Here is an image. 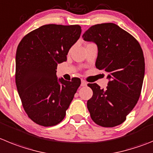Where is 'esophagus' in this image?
Listing matches in <instances>:
<instances>
[{"instance_id": "esophagus-1", "label": "esophagus", "mask_w": 153, "mask_h": 153, "mask_svg": "<svg viewBox=\"0 0 153 153\" xmlns=\"http://www.w3.org/2000/svg\"><path fill=\"white\" fill-rule=\"evenodd\" d=\"M86 85H87V82L85 80H83V79H82L81 80V86H86Z\"/></svg>"}]
</instances>
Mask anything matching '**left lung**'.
Wrapping results in <instances>:
<instances>
[{
	"instance_id": "8db88e82",
	"label": "left lung",
	"mask_w": 153,
	"mask_h": 153,
	"mask_svg": "<svg viewBox=\"0 0 153 153\" xmlns=\"http://www.w3.org/2000/svg\"><path fill=\"white\" fill-rule=\"evenodd\" d=\"M96 43V67L108 74L105 89L89 83L93 92L87 102L91 118L98 125L113 127L122 124L137 105L145 74L143 50L134 36L111 22L92 26L82 35Z\"/></svg>"
}]
</instances>
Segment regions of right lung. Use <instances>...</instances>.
Listing matches in <instances>:
<instances>
[{"label": "right lung", "instance_id": "obj_1", "mask_svg": "<svg viewBox=\"0 0 153 153\" xmlns=\"http://www.w3.org/2000/svg\"><path fill=\"white\" fill-rule=\"evenodd\" d=\"M79 25L48 24L22 38L16 49V85L29 118L44 127L59 124L81 81L57 79V64L67 61L81 34Z\"/></svg>", "mask_w": 153, "mask_h": 153}]
</instances>
